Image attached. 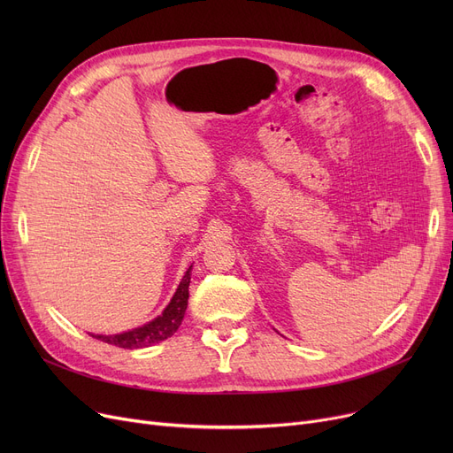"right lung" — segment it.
I'll return each instance as SVG.
<instances>
[{"label":"right lung","mask_w":453,"mask_h":453,"mask_svg":"<svg viewBox=\"0 0 453 453\" xmlns=\"http://www.w3.org/2000/svg\"><path fill=\"white\" fill-rule=\"evenodd\" d=\"M190 270L193 266H188L185 272L180 287L171 299L169 306L165 308L163 314L157 316L154 321L142 325L139 328L123 332V334H115V336H101V334H91V338H97L104 343L121 347V349H141V347H149L154 343H159L166 338H171L174 332L180 328L185 311H187V299H188V282H190Z\"/></svg>","instance_id":"add662e5"}]
</instances>
